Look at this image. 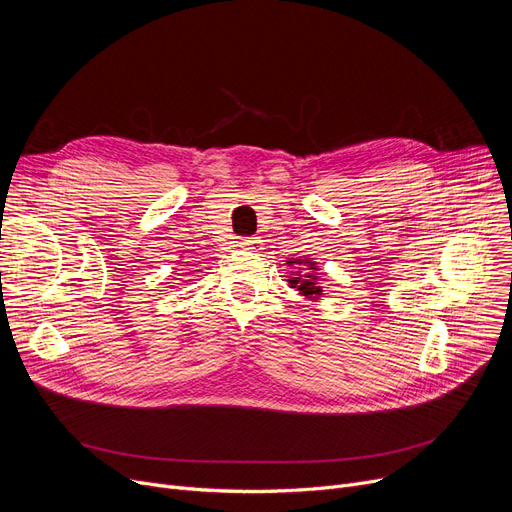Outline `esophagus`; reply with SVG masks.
<instances>
[{
  "label": "esophagus",
  "mask_w": 512,
  "mask_h": 512,
  "mask_svg": "<svg viewBox=\"0 0 512 512\" xmlns=\"http://www.w3.org/2000/svg\"><path fill=\"white\" fill-rule=\"evenodd\" d=\"M240 247L247 249V251H259L263 247V240L259 236H249V238H242L240 240Z\"/></svg>",
  "instance_id": "1"
}]
</instances>
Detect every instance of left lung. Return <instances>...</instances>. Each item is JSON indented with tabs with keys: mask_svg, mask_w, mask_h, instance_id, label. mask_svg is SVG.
<instances>
[{
	"mask_svg": "<svg viewBox=\"0 0 512 512\" xmlns=\"http://www.w3.org/2000/svg\"><path fill=\"white\" fill-rule=\"evenodd\" d=\"M286 263L288 265H299V272H292V276L288 278V286L297 288L305 299L317 303L319 297H321V292H324V290H321V284H319L321 272H319V267L315 265V261H311L307 257L305 259L299 257V259H290Z\"/></svg>",
	"mask_w": 512,
	"mask_h": 512,
	"instance_id": "1",
	"label": "left lung"
}]
</instances>
